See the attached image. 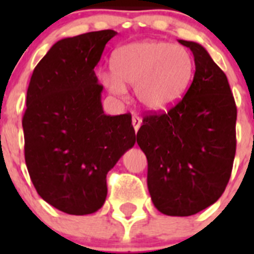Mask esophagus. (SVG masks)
<instances>
[{
  "label": "esophagus",
  "instance_id": "34e87169",
  "mask_svg": "<svg viewBox=\"0 0 254 254\" xmlns=\"http://www.w3.org/2000/svg\"><path fill=\"white\" fill-rule=\"evenodd\" d=\"M141 123H142V121H141V118L138 116H133L132 117V126H133L134 131L137 132L138 128H140Z\"/></svg>",
  "mask_w": 254,
  "mask_h": 254
}]
</instances>
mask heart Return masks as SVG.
Listing matches in <instances>:
<instances>
[{"mask_svg":"<svg viewBox=\"0 0 254 254\" xmlns=\"http://www.w3.org/2000/svg\"><path fill=\"white\" fill-rule=\"evenodd\" d=\"M194 62L181 46L161 40H142L121 47L112 57L113 73L100 81L114 95L134 87L137 102L149 111H164L185 95L193 77Z\"/></svg>","mask_w":254,"mask_h":254,"instance_id":"b5f03b06","label":"heart"}]
</instances>
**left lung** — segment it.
<instances>
[{
    "label": "left lung",
    "instance_id": "1",
    "mask_svg": "<svg viewBox=\"0 0 254 254\" xmlns=\"http://www.w3.org/2000/svg\"><path fill=\"white\" fill-rule=\"evenodd\" d=\"M194 57L193 81L168 112L143 117L137 143L147 158L152 203L190 216L224 193L237 149V105L226 75L201 44L178 40Z\"/></svg>",
    "mask_w": 254,
    "mask_h": 254
}]
</instances>
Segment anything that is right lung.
<instances>
[{
    "mask_svg": "<svg viewBox=\"0 0 254 254\" xmlns=\"http://www.w3.org/2000/svg\"><path fill=\"white\" fill-rule=\"evenodd\" d=\"M114 30L58 40L33 71L22 117L25 163L38 194L69 215L99 210L107 174L136 142L131 114L107 116L95 66Z\"/></svg>",
    "mask_w": 254,
    "mask_h": 254,
    "instance_id": "add662e5",
    "label": "right lung"
}]
</instances>
